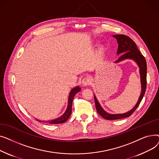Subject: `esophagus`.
I'll list each match as a JSON object with an SVG mask.
<instances>
[{
	"instance_id": "34e87169",
	"label": "esophagus",
	"mask_w": 159,
	"mask_h": 159,
	"mask_svg": "<svg viewBox=\"0 0 159 159\" xmlns=\"http://www.w3.org/2000/svg\"><path fill=\"white\" fill-rule=\"evenodd\" d=\"M89 84H90V80H89V79H88V78H84V79L82 80V86H87L89 85Z\"/></svg>"
}]
</instances>
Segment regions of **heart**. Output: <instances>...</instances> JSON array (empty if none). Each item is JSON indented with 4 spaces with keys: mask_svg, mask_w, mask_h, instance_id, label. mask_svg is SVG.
Returning <instances> with one entry per match:
<instances>
[{
    "mask_svg": "<svg viewBox=\"0 0 159 159\" xmlns=\"http://www.w3.org/2000/svg\"><path fill=\"white\" fill-rule=\"evenodd\" d=\"M104 52V48L102 46H100L97 49V54L98 55H101Z\"/></svg>",
    "mask_w": 159,
    "mask_h": 159,
    "instance_id": "obj_1",
    "label": "heart"
}]
</instances>
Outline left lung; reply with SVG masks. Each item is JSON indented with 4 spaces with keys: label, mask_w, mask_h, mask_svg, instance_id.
Wrapping results in <instances>:
<instances>
[{
    "label": "left lung",
    "mask_w": 159,
    "mask_h": 159,
    "mask_svg": "<svg viewBox=\"0 0 159 159\" xmlns=\"http://www.w3.org/2000/svg\"><path fill=\"white\" fill-rule=\"evenodd\" d=\"M117 40L118 49L116 54L119 55L122 53V55L119 58L117 61L115 62H119L125 59H132L136 62L139 67V71L140 75V82H141V93L138 100V102L132 110L122 114H110L105 111L101 106L98 102L97 97L94 95L95 107L98 113L106 120H116L123 118H126L129 116L133 112H134L139 105L140 104L142 99H143L146 89V76H147V64L144 57L142 55L135 43L129 37L124 35H113Z\"/></svg>",
    "instance_id": "1"
}]
</instances>
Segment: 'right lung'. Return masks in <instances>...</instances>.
Here are the masks:
<instances>
[{
  "label": "right lung",
  "instance_id": "obj_1",
  "mask_svg": "<svg viewBox=\"0 0 159 159\" xmlns=\"http://www.w3.org/2000/svg\"><path fill=\"white\" fill-rule=\"evenodd\" d=\"M81 90V88H79V86L75 87L74 88H73L70 93V95L68 97V107L65 111V113L61 116L60 117H58L57 119H55L54 120H48L46 121V122H49V124H61V123H64L65 122H66L68 120V119H69V117L70 116L71 114V110H72V102H73V98L75 97V95H76V93H77L78 92ZM39 122H41L40 120H37Z\"/></svg>",
  "mask_w": 159,
  "mask_h": 159
}]
</instances>
